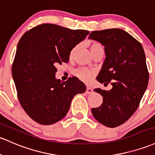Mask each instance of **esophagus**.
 <instances>
[{
	"label": "esophagus",
	"mask_w": 155,
	"mask_h": 155,
	"mask_svg": "<svg viewBox=\"0 0 155 155\" xmlns=\"http://www.w3.org/2000/svg\"><path fill=\"white\" fill-rule=\"evenodd\" d=\"M93 88L89 87H87V90H86V93H87V94H91V93H93Z\"/></svg>",
	"instance_id": "34e87169"
}]
</instances>
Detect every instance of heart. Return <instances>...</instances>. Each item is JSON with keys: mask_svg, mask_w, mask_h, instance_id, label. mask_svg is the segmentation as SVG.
Masks as SVG:
<instances>
[{"mask_svg": "<svg viewBox=\"0 0 155 155\" xmlns=\"http://www.w3.org/2000/svg\"><path fill=\"white\" fill-rule=\"evenodd\" d=\"M78 45H76L74 48L71 50V57H72L74 54V53L76 52V51L77 50ZM90 49H91V51L92 54L93 53L98 51L99 50H103V46L101 43L99 42L93 41L90 43ZM75 74L76 76L79 78V79L81 81H84V82H90L93 79V76H94L95 73L93 71H91L89 69L87 68H79L75 71Z\"/></svg>", "mask_w": 155, "mask_h": 155, "instance_id": "1", "label": "heart"}]
</instances>
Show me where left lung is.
Listing matches in <instances>:
<instances>
[{
  "instance_id": "obj_1",
  "label": "left lung",
  "mask_w": 155,
  "mask_h": 155,
  "mask_svg": "<svg viewBox=\"0 0 155 155\" xmlns=\"http://www.w3.org/2000/svg\"><path fill=\"white\" fill-rule=\"evenodd\" d=\"M88 39L104 46L106 58L97 80L101 84L112 81L113 85L110 91L94 90L103 96V102L92 109V113L101 124L118 127L133 115L147 88L145 53L140 42L120 28L94 31Z\"/></svg>"
}]
</instances>
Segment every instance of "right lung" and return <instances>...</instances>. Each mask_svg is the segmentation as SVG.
<instances>
[{
    "label": "right lung",
    "mask_w": 155,
    "mask_h": 155,
    "mask_svg": "<svg viewBox=\"0 0 155 155\" xmlns=\"http://www.w3.org/2000/svg\"><path fill=\"white\" fill-rule=\"evenodd\" d=\"M46 23L20 38L12 71L18 97L28 116L42 125L57 123L68 112L73 98L86 87L76 78L56 79L57 65L69 61L71 51L89 35Z\"/></svg>",
    "instance_id": "1"
}]
</instances>
